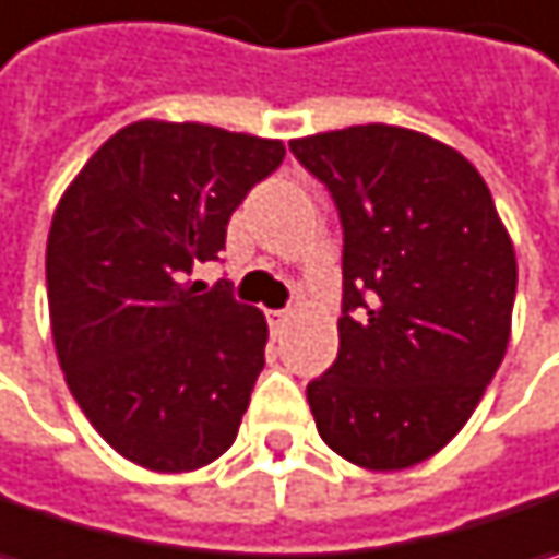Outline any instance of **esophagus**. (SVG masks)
<instances>
[{"label": "esophagus", "instance_id": "esophagus-1", "mask_svg": "<svg viewBox=\"0 0 559 559\" xmlns=\"http://www.w3.org/2000/svg\"><path fill=\"white\" fill-rule=\"evenodd\" d=\"M266 323H270L273 333H283L286 323H289V311H266Z\"/></svg>", "mask_w": 559, "mask_h": 559}]
</instances>
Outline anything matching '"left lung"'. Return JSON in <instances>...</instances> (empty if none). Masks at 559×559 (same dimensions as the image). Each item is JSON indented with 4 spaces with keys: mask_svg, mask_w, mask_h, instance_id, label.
<instances>
[{
    "mask_svg": "<svg viewBox=\"0 0 559 559\" xmlns=\"http://www.w3.org/2000/svg\"><path fill=\"white\" fill-rule=\"evenodd\" d=\"M289 147L346 233L340 355L308 383L314 425L352 465L403 472L465 428L507 355L513 238L481 173L431 134L371 122Z\"/></svg>",
    "mask_w": 559,
    "mask_h": 559,
    "instance_id": "left-lung-1",
    "label": "left lung"
}]
</instances>
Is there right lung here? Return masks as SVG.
Instances as JSON below:
<instances>
[{
  "label": "right lung",
  "instance_id": "right-lung-1",
  "mask_svg": "<svg viewBox=\"0 0 559 559\" xmlns=\"http://www.w3.org/2000/svg\"><path fill=\"white\" fill-rule=\"evenodd\" d=\"M286 156L245 131L138 119L62 191L46 238L56 358L87 421L128 462L182 475L236 440L264 368L266 318L194 264L226 245L233 210Z\"/></svg>",
  "mask_w": 559,
  "mask_h": 559
}]
</instances>
